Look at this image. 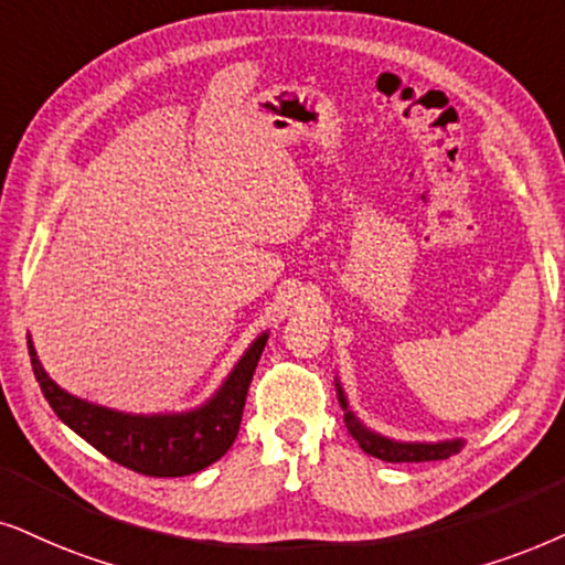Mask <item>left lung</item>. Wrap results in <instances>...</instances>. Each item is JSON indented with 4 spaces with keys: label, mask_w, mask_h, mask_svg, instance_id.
<instances>
[{
    "label": "left lung",
    "mask_w": 565,
    "mask_h": 565,
    "mask_svg": "<svg viewBox=\"0 0 565 565\" xmlns=\"http://www.w3.org/2000/svg\"><path fill=\"white\" fill-rule=\"evenodd\" d=\"M335 388H339L341 409L347 412L344 414V423L349 427V433H352V438L360 443L362 451L370 454V456H375V459H383V461H391V463H398V461H440V459H448V456H451V454H459L461 440L398 443V440L383 438V435H377V433H370L367 427L362 425L352 412H349L344 391H341L339 383H335Z\"/></svg>",
    "instance_id": "obj_1"
}]
</instances>
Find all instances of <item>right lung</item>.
<instances>
[{
	"label": "right lung",
	"instance_id": "add662e5",
	"mask_svg": "<svg viewBox=\"0 0 565 565\" xmlns=\"http://www.w3.org/2000/svg\"><path fill=\"white\" fill-rule=\"evenodd\" d=\"M266 341L268 333L253 341L209 404L184 414H151V417L114 412L70 396L44 373L31 339H28V354H31L35 381L56 417L88 440L96 451L138 475L184 477L211 467L232 448L239 433L249 381Z\"/></svg>",
	"mask_w": 565,
	"mask_h": 565
}]
</instances>
